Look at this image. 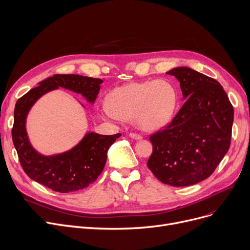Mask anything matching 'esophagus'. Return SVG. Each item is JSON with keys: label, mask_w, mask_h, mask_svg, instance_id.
<instances>
[{"label": "esophagus", "mask_w": 250, "mask_h": 250, "mask_svg": "<svg viewBox=\"0 0 250 250\" xmlns=\"http://www.w3.org/2000/svg\"><path fill=\"white\" fill-rule=\"evenodd\" d=\"M129 136L131 137V138H133V139H135V140H139V139L142 138L139 134H136V133H129Z\"/></svg>", "instance_id": "obj_1"}]
</instances>
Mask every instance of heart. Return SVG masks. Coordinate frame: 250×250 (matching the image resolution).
<instances>
[{"label":"heart","mask_w":250,"mask_h":250,"mask_svg":"<svg viewBox=\"0 0 250 250\" xmlns=\"http://www.w3.org/2000/svg\"><path fill=\"white\" fill-rule=\"evenodd\" d=\"M177 92L166 79L131 82L114 88L103 113L113 120L133 121L142 131H157L167 126L174 115Z\"/></svg>","instance_id":"1"}]
</instances>
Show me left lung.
<instances>
[{
	"label": "left lung",
	"mask_w": 250,
	"mask_h": 250,
	"mask_svg": "<svg viewBox=\"0 0 250 250\" xmlns=\"http://www.w3.org/2000/svg\"><path fill=\"white\" fill-rule=\"evenodd\" d=\"M167 74L180 82L185 103L167 127L149 137L147 167L165 184L189 186L209 177L227 153L234 110L216 79L188 67Z\"/></svg>",
	"instance_id": "left-lung-1"
}]
</instances>
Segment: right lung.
<instances>
[{"label":"right lung","mask_w":250,"mask_h":250,"mask_svg":"<svg viewBox=\"0 0 250 250\" xmlns=\"http://www.w3.org/2000/svg\"><path fill=\"white\" fill-rule=\"evenodd\" d=\"M102 83L103 80L99 78L56 74L41 81L39 86L30 89L17 101L12 139L22 168L30 179L62 193L83 189L97 180L104 170L110 146L121 136V133L101 135L87 132L71 149L44 156L30 144L26 131V118L38 100L59 87L80 93L88 103L93 104Z\"/></svg>","instance_id":"add662e5"}]
</instances>
